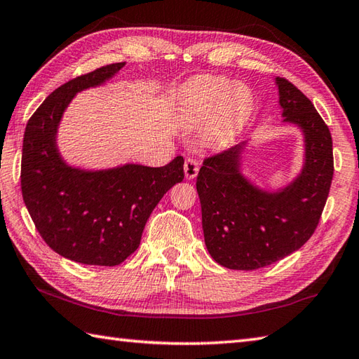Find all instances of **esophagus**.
<instances>
[{
    "mask_svg": "<svg viewBox=\"0 0 359 359\" xmlns=\"http://www.w3.org/2000/svg\"><path fill=\"white\" fill-rule=\"evenodd\" d=\"M184 171H185V177H187L188 180L194 179L196 175H198V171H199V163H198V160L193 158V157H188V158L185 160Z\"/></svg>",
    "mask_w": 359,
    "mask_h": 359,
    "instance_id": "34e87169",
    "label": "esophagus"
}]
</instances>
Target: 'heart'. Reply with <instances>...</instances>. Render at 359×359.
<instances>
[{
  "mask_svg": "<svg viewBox=\"0 0 359 359\" xmlns=\"http://www.w3.org/2000/svg\"><path fill=\"white\" fill-rule=\"evenodd\" d=\"M254 96L243 82H230L226 77L208 76L189 88L187 115L191 124L210 121L208 133L224 142L241 130L250 115Z\"/></svg>",
  "mask_w": 359,
  "mask_h": 359,
  "instance_id": "b5f03b06",
  "label": "heart"
}]
</instances>
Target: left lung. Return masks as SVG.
I'll return each mask as SVG.
<instances>
[{
  "label": "left lung",
  "mask_w": 359,
  "mask_h": 359,
  "mask_svg": "<svg viewBox=\"0 0 359 359\" xmlns=\"http://www.w3.org/2000/svg\"><path fill=\"white\" fill-rule=\"evenodd\" d=\"M285 123L304 132L305 163L278 191L252 185L240 171L244 144L203 160L196 180L205 245L224 268L254 271L300 249L318 227L333 180V142L313 102L277 77Z\"/></svg>",
  "instance_id": "8db88e82"
}]
</instances>
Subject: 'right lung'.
<instances>
[{"label":"right lung","mask_w":359,"mask_h":359,"mask_svg":"<svg viewBox=\"0 0 359 359\" xmlns=\"http://www.w3.org/2000/svg\"><path fill=\"white\" fill-rule=\"evenodd\" d=\"M124 67L111 63L55 88L26 124L21 193L35 229L59 255L91 266H116L137 250L147 217L184 180V157L160 168L123 165L86 171L68 166L55 144L63 111L79 91L101 86Z\"/></svg>","instance_id":"1"}]
</instances>
